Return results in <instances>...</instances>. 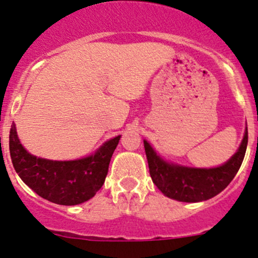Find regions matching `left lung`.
<instances>
[{
    "instance_id": "8db88e82",
    "label": "left lung",
    "mask_w": 258,
    "mask_h": 258,
    "mask_svg": "<svg viewBox=\"0 0 258 258\" xmlns=\"http://www.w3.org/2000/svg\"><path fill=\"white\" fill-rule=\"evenodd\" d=\"M144 146L153 184L167 198L181 202H200L218 195L238 173L247 147V128L238 152L223 166L210 169L169 164L157 156L146 140Z\"/></svg>"
}]
</instances>
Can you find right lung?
Here are the masks:
<instances>
[{"label":"right lung","mask_w":258,"mask_h":258,"mask_svg":"<svg viewBox=\"0 0 258 258\" xmlns=\"http://www.w3.org/2000/svg\"><path fill=\"white\" fill-rule=\"evenodd\" d=\"M119 139L120 135L111 139L95 155L82 160L50 161L30 155L19 143L12 124L10 152L14 169L31 190L53 204L73 206L94 198L101 189Z\"/></svg>","instance_id":"obj_1"}]
</instances>
